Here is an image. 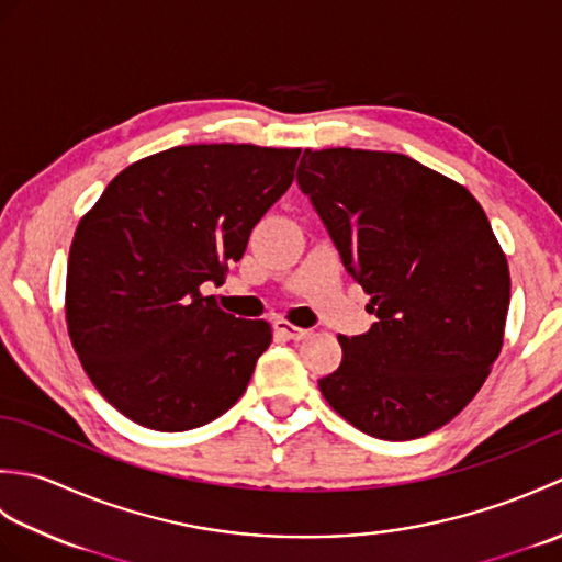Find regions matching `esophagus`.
<instances>
[{
	"instance_id": "34e87169",
	"label": "esophagus",
	"mask_w": 562,
	"mask_h": 562,
	"mask_svg": "<svg viewBox=\"0 0 562 562\" xmlns=\"http://www.w3.org/2000/svg\"><path fill=\"white\" fill-rule=\"evenodd\" d=\"M274 333H278V336H282L284 340H304V338L312 336V330H308V328H296V326L290 324V321H284V318L274 321Z\"/></svg>"
}]
</instances>
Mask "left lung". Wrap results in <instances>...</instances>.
I'll list each match as a JSON object with an SVG mask.
<instances>
[{
	"label": "left lung",
	"instance_id": "1",
	"mask_svg": "<svg viewBox=\"0 0 562 562\" xmlns=\"http://www.w3.org/2000/svg\"><path fill=\"white\" fill-rule=\"evenodd\" d=\"M300 190L376 321L340 336L318 379L330 408L364 435L417 439L457 417L503 348L509 268L469 190L405 154L306 149Z\"/></svg>",
	"mask_w": 562,
	"mask_h": 562
}]
</instances>
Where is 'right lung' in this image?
Masks as SVG:
<instances>
[{"mask_svg":"<svg viewBox=\"0 0 562 562\" xmlns=\"http://www.w3.org/2000/svg\"><path fill=\"white\" fill-rule=\"evenodd\" d=\"M302 149L190 145L117 173L83 214L67 262V328L91 384L130 420L186 432L241 398L268 321L222 312L248 236L294 181Z\"/></svg>","mask_w":562,"mask_h":562,"instance_id":"1","label":"right lung"}]
</instances>
